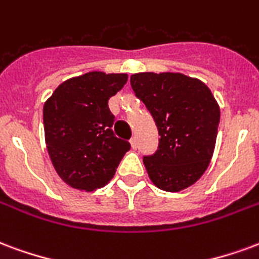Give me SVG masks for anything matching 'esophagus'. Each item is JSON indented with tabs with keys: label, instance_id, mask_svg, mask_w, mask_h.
I'll return each mask as SVG.
<instances>
[{
	"label": "esophagus",
	"instance_id": "obj_1",
	"mask_svg": "<svg viewBox=\"0 0 259 259\" xmlns=\"http://www.w3.org/2000/svg\"><path fill=\"white\" fill-rule=\"evenodd\" d=\"M130 142H131L132 149H137V148H138V141H137V138L132 137V138H131V141H130Z\"/></svg>",
	"mask_w": 259,
	"mask_h": 259
}]
</instances>
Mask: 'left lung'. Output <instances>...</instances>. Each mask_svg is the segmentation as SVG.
Here are the masks:
<instances>
[{
    "label": "left lung",
    "mask_w": 259,
    "mask_h": 259,
    "mask_svg": "<svg viewBox=\"0 0 259 259\" xmlns=\"http://www.w3.org/2000/svg\"><path fill=\"white\" fill-rule=\"evenodd\" d=\"M131 87L160 135L157 150L143 156L152 182L165 192L189 188L214 153L221 111L211 91L179 73H137L131 75Z\"/></svg>",
    "instance_id": "obj_1"
}]
</instances>
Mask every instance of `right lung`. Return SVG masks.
<instances>
[{
	"instance_id": "obj_1",
	"label": "right lung",
	"mask_w": 259,
	"mask_h": 259,
	"mask_svg": "<svg viewBox=\"0 0 259 259\" xmlns=\"http://www.w3.org/2000/svg\"><path fill=\"white\" fill-rule=\"evenodd\" d=\"M127 74L91 71L62 82L44 105L47 149L56 172L78 190L110 182L131 145L113 132L107 102L127 82Z\"/></svg>"
}]
</instances>
